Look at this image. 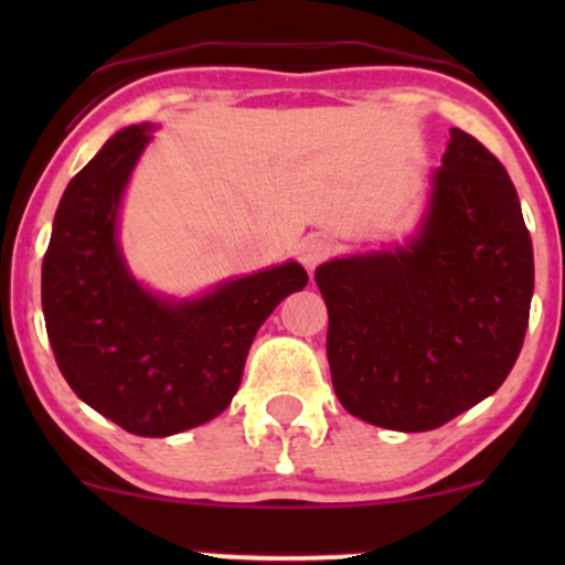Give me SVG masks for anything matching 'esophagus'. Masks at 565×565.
Segmentation results:
<instances>
[{"label": "esophagus", "instance_id": "34e87169", "mask_svg": "<svg viewBox=\"0 0 565 565\" xmlns=\"http://www.w3.org/2000/svg\"><path fill=\"white\" fill-rule=\"evenodd\" d=\"M332 255V242L321 233H313V236L302 238L300 244V263L308 270H316V265H321L327 257Z\"/></svg>", "mask_w": 565, "mask_h": 565}]
</instances>
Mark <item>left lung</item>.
Listing matches in <instances>:
<instances>
[{"label": "left lung", "mask_w": 565, "mask_h": 565, "mask_svg": "<svg viewBox=\"0 0 565 565\" xmlns=\"http://www.w3.org/2000/svg\"><path fill=\"white\" fill-rule=\"evenodd\" d=\"M334 393L353 417L436 430L508 380L534 295L521 201L494 153L451 129L414 242L316 268Z\"/></svg>", "instance_id": "left-lung-1"}]
</instances>
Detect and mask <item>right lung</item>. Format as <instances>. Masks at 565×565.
Here are the masks:
<instances>
[{"mask_svg":"<svg viewBox=\"0 0 565 565\" xmlns=\"http://www.w3.org/2000/svg\"><path fill=\"white\" fill-rule=\"evenodd\" d=\"M127 127L74 174L42 263V310L57 369L84 404L146 438L215 419L242 385L260 323L308 284L287 263L191 302H164L127 274L116 210L151 140Z\"/></svg>","mask_w":565,"mask_h":565,"instance_id":"obj_1","label":"right lung"}]
</instances>
